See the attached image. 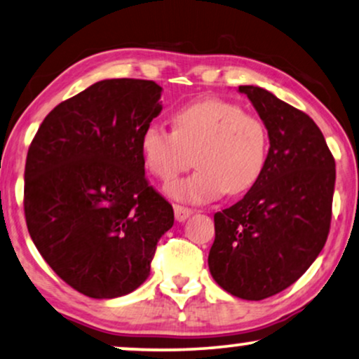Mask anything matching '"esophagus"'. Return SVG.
Instances as JSON below:
<instances>
[{"mask_svg": "<svg viewBox=\"0 0 359 359\" xmlns=\"http://www.w3.org/2000/svg\"><path fill=\"white\" fill-rule=\"evenodd\" d=\"M174 213H175L177 222L184 223L185 219H187L194 212L190 208H187V207H182V205H174Z\"/></svg>", "mask_w": 359, "mask_h": 359, "instance_id": "esophagus-1", "label": "esophagus"}]
</instances>
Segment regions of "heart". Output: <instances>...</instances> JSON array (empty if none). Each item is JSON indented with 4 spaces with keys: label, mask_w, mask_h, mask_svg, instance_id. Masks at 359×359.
Here are the masks:
<instances>
[{
    "label": "heart",
    "mask_w": 359,
    "mask_h": 359,
    "mask_svg": "<svg viewBox=\"0 0 359 359\" xmlns=\"http://www.w3.org/2000/svg\"><path fill=\"white\" fill-rule=\"evenodd\" d=\"M174 131L149 123L140 149L146 169L165 185L192 164L198 169L170 189L187 203H207L224 192L250 190L266 167L269 135L266 124L241 107L219 98H203L172 114Z\"/></svg>",
    "instance_id": "1"
}]
</instances>
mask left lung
<instances>
[{
  "label": "left lung",
  "mask_w": 359,
  "mask_h": 359,
  "mask_svg": "<svg viewBox=\"0 0 359 359\" xmlns=\"http://www.w3.org/2000/svg\"><path fill=\"white\" fill-rule=\"evenodd\" d=\"M269 135L266 167L250 192L215 213L208 267L235 297L262 300L292 285L323 250L335 159L313 119L261 87L241 85Z\"/></svg>",
  "instance_id": "left-lung-1"
}]
</instances>
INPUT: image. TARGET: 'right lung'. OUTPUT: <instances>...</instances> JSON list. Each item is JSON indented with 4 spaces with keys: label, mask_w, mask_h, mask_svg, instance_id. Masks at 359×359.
<instances>
[{
    "label": "right lung",
    "mask_w": 359,
    "mask_h": 359,
    "mask_svg": "<svg viewBox=\"0 0 359 359\" xmlns=\"http://www.w3.org/2000/svg\"><path fill=\"white\" fill-rule=\"evenodd\" d=\"M152 80L108 79L52 109L27 151L24 213L37 251L70 287L114 299L149 277L174 210L147 184L141 133L162 111Z\"/></svg>",
    "instance_id": "add662e5"
}]
</instances>
